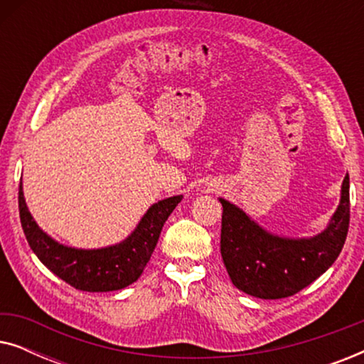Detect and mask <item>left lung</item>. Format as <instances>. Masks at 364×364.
Instances as JSON below:
<instances>
[{"label":"left lung","mask_w":364,"mask_h":364,"mask_svg":"<svg viewBox=\"0 0 364 364\" xmlns=\"http://www.w3.org/2000/svg\"><path fill=\"white\" fill-rule=\"evenodd\" d=\"M222 213L220 253L238 290L262 300L298 293L323 275L340 255L350 227V176L341 183L340 203L320 233L285 237L267 230L235 203L218 197Z\"/></svg>","instance_id":"left-lung-1"}]
</instances>
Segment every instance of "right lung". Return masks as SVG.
Here are the masks:
<instances>
[{
    "instance_id": "right-lung-1",
    "label": "right lung",
    "mask_w": 364,
    "mask_h": 364,
    "mask_svg": "<svg viewBox=\"0 0 364 364\" xmlns=\"http://www.w3.org/2000/svg\"><path fill=\"white\" fill-rule=\"evenodd\" d=\"M18 200L24 235L43 265L77 290L99 293L122 290L142 275L164 223L182 200V196L152 203L124 240L101 248L68 247L48 235L29 212L23 182L19 183Z\"/></svg>"
}]
</instances>
